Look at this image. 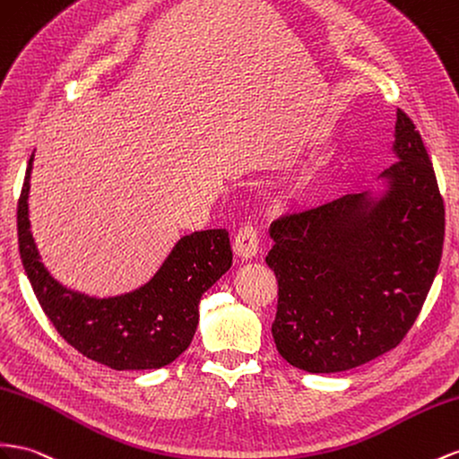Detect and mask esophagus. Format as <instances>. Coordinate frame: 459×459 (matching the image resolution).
<instances>
[{
    "mask_svg": "<svg viewBox=\"0 0 459 459\" xmlns=\"http://www.w3.org/2000/svg\"><path fill=\"white\" fill-rule=\"evenodd\" d=\"M258 251V230L253 224H245L235 235L233 241V253L241 260H249Z\"/></svg>",
    "mask_w": 459,
    "mask_h": 459,
    "instance_id": "obj_1",
    "label": "esophagus"
}]
</instances>
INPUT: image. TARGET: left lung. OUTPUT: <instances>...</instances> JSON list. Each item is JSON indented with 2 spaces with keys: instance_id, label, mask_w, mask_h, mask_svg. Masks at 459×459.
Returning a JSON list of instances; mask_svg holds the SVG:
<instances>
[{
  "instance_id": "obj_1",
  "label": "left lung",
  "mask_w": 459,
  "mask_h": 459,
  "mask_svg": "<svg viewBox=\"0 0 459 459\" xmlns=\"http://www.w3.org/2000/svg\"><path fill=\"white\" fill-rule=\"evenodd\" d=\"M386 189L343 195L272 221L276 348L307 373H342L394 350L438 272L444 201L413 121L398 109Z\"/></svg>"
}]
</instances>
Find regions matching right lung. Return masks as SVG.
Returning <instances> with one entry per match:
<instances>
[{"instance_id": "1", "label": "right lung", "mask_w": 459, "mask_h": 459, "mask_svg": "<svg viewBox=\"0 0 459 459\" xmlns=\"http://www.w3.org/2000/svg\"><path fill=\"white\" fill-rule=\"evenodd\" d=\"M32 162L34 154L17 208L19 251L36 299L59 336L84 357L116 370L160 368L176 361L195 336L203 293L231 266L228 231L185 235L156 274L129 293L98 299L67 290L42 264L30 231Z\"/></svg>"}]
</instances>
